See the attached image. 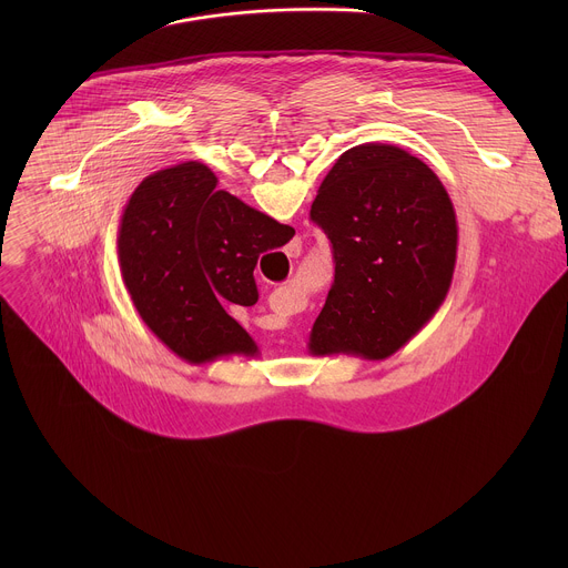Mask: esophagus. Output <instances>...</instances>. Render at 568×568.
Masks as SVG:
<instances>
[{
	"label": "esophagus",
	"mask_w": 568,
	"mask_h": 568,
	"mask_svg": "<svg viewBox=\"0 0 568 568\" xmlns=\"http://www.w3.org/2000/svg\"><path fill=\"white\" fill-rule=\"evenodd\" d=\"M301 254V245H296V242H292V245L287 247V256L290 258H296Z\"/></svg>",
	"instance_id": "1"
}]
</instances>
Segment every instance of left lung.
<instances>
[{
  "mask_svg": "<svg viewBox=\"0 0 568 568\" xmlns=\"http://www.w3.org/2000/svg\"><path fill=\"white\" fill-rule=\"evenodd\" d=\"M310 217L335 258L310 353L390 357L427 326L452 285L458 224L443 182L397 145H355L321 182Z\"/></svg>",
  "mask_w": 568,
  "mask_h": 568,
  "instance_id": "obj_1",
  "label": "left lung"
}]
</instances>
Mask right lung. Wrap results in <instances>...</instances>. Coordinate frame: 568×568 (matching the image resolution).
Segmentation results:
<instances>
[{
	"mask_svg": "<svg viewBox=\"0 0 568 568\" xmlns=\"http://www.w3.org/2000/svg\"><path fill=\"white\" fill-rule=\"evenodd\" d=\"M200 161L156 171L130 195L116 250L125 290L145 326L189 364L258 353L226 314L254 305L258 256L283 247L294 229L217 191Z\"/></svg>",
	"mask_w": 568,
	"mask_h": 568,
	"instance_id": "add662e5",
	"label": "right lung"
}]
</instances>
